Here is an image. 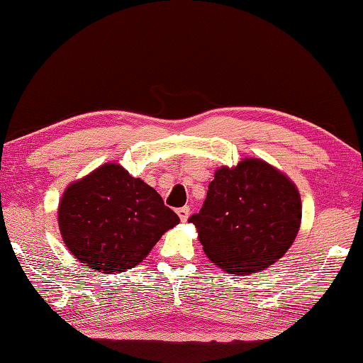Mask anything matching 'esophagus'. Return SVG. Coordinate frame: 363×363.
<instances>
[{
  "mask_svg": "<svg viewBox=\"0 0 363 363\" xmlns=\"http://www.w3.org/2000/svg\"><path fill=\"white\" fill-rule=\"evenodd\" d=\"M177 213H178V217H180V220L183 221V223H185V221H186V220H188V217H189V207H182V208H178Z\"/></svg>",
  "mask_w": 363,
  "mask_h": 363,
  "instance_id": "34e87169",
  "label": "esophagus"
}]
</instances>
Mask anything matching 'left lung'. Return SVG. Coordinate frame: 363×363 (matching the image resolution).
Here are the masks:
<instances>
[{"instance_id":"left-lung-1","label":"left lung","mask_w":363,"mask_h":363,"mask_svg":"<svg viewBox=\"0 0 363 363\" xmlns=\"http://www.w3.org/2000/svg\"><path fill=\"white\" fill-rule=\"evenodd\" d=\"M188 221L220 269L249 276L274 264L294 244L301 198L281 170L247 157L236 167L215 172L204 206Z\"/></svg>"}]
</instances>
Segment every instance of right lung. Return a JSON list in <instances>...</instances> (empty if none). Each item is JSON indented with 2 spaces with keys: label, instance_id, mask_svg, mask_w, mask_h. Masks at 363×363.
Segmentation results:
<instances>
[{
  "label": "right lung",
  "instance_id": "right-lung-1",
  "mask_svg": "<svg viewBox=\"0 0 363 363\" xmlns=\"http://www.w3.org/2000/svg\"><path fill=\"white\" fill-rule=\"evenodd\" d=\"M57 215L68 250L105 274L143 262L162 234L180 223L155 188L116 162L68 185Z\"/></svg>",
  "mask_w": 363,
  "mask_h": 363
}]
</instances>
